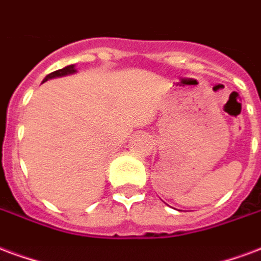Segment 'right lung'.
<instances>
[{"label": "right lung", "instance_id": "right-lung-1", "mask_svg": "<svg viewBox=\"0 0 261 261\" xmlns=\"http://www.w3.org/2000/svg\"><path fill=\"white\" fill-rule=\"evenodd\" d=\"M74 71H76L74 65H69V66L63 67V69H59V70H55V71H52V73H49V74L44 79V82H47L48 79H54V77H61V76H66V74H71V73H74Z\"/></svg>", "mask_w": 261, "mask_h": 261}]
</instances>
